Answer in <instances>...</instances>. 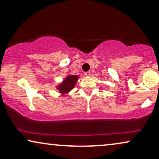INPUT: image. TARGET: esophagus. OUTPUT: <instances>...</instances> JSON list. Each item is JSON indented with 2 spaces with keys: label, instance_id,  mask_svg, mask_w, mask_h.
<instances>
[{
  "label": "esophagus",
  "instance_id": "obj_1",
  "mask_svg": "<svg viewBox=\"0 0 159 159\" xmlns=\"http://www.w3.org/2000/svg\"><path fill=\"white\" fill-rule=\"evenodd\" d=\"M84 75H85L86 77H90L91 72L90 71H87V72H85V74H84Z\"/></svg>",
  "mask_w": 159,
  "mask_h": 159
}]
</instances>
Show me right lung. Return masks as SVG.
I'll return each instance as SVG.
<instances>
[{
	"label": "right lung",
	"instance_id": "1",
	"mask_svg": "<svg viewBox=\"0 0 159 159\" xmlns=\"http://www.w3.org/2000/svg\"><path fill=\"white\" fill-rule=\"evenodd\" d=\"M79 77L80 76L78 75H67L66 78L56 86V89L59 91L61 94L65 96L75 88Z\"/></svg>",
	"mask_w": 159,
	"mask_h": 159
}]
</instances>
